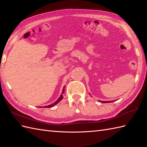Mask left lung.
Listing matches in <instances>:
<instances>
[{"label":"left lung","mask_w":147,"mask_h":147,"mask_svg":"<svg viewBox=\"0 0 147 147\" xmlns=\"http://www.w3.org/2000/svg\"><path fill=\"white\" fill-rule=\"evenodd\" d=\"M113 101L114 100H112V101H100V102H102L103 103H109V102H113Z\"/></svg>","instance_id":"8db88e82"}]
</instances>
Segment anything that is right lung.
Segmentation results:
<instances>
[{"mask_svg": "<svg viewBox=\"0 0 147 147\" xmlns=\"http://www.w3.org/2000/svg\"><path fill=\"white\" fill-rule=\"evenodd\" d=\"M64 91H65V86L63 87V90H62V93H61V94L60 95V96L59 97V98H58L56 101H55V102L54 103L50 104V105H48V106H45V107H47V108H50V107H51L54 106L55 105H56V104H57L58 102H60V100H62L63 97V94L64 93Z\"/></svg>", "mask_w": 147, "mask_h": 147, "instance_id": "add662e5", "label": "right lung"}]
</instances>
